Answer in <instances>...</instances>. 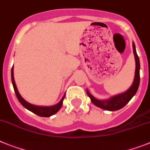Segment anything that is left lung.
Masks as SVG:
<instances>
[{"label":"left lung","instance_id":"8db88e82","mask_svg":"<svg viewBox=\"0 0 150 150\" xmlns=\"http://www.w3.org/2000/svg\"><path fill=\"white\" fill-rule=\"evenodd\" d=\"M133 51L134 54L135 62H136V69H135V75L134 81H133L132 85L130 87L128 90L124 92V93H120V94L113 96L111 98L105 100H100L98 99L95 98L90 93L89 91L87 90V94L88 97L91 98V102L94 104L95 106H98L105 110H109V111H116L118 109H122L125 106L127 103L131 100L135 93L137 91L139 84H140V59L137 54L136 47H135L134 43L133 42Z\"/></svg>","mask_w":150,"mask_h":150}]
</instances>
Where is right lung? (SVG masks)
I'll list each match as a JSON object with an SVG mask.
<instances>
[{
	"mask_svg": "<svg viewBox=\"0 0 150 150\" xmlns=\"http://www.w3.org/2000/svg\"><path fill=\"white\" fill-rule=\"evenodd\" d=\"M11 80H12L13 86L14 91H15V93L16 95V97L19 100V101L20 102V103L24 106L25 109H27L29 111L32 112L35 114L38 115V116L41 117H50L53 115H54L55 113H57V112L59 111V109L61 108L62 105V102H63V100L65 98V96L66 94L63 95L62 98L61 99V100L59 103L54 106H35V105H32V104L29 103L27 101L24 100L23 97H21V95L19 94V91H18L17 88H16V85L15 80H14L13 77V66L12 67V69H11Z\"/></svg>",
	"mask_w": 150,
	"mask_h": 150,
	"instance_id": "1",
	"label": "right lung"
}]
</instances>
